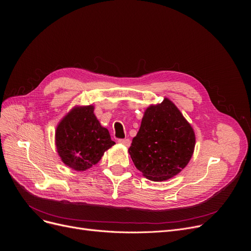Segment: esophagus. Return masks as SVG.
<instances>
[{
	"mask_svg": "<svg viewBox=\"0 0 251 251\" xmlns=\"http://www.w3.org/2000/svg\"><path fill=\"white\" fill-rule=\"evenodd\" d=\"M118 142L120 143V144L124 145L125 147H130V145H131V141L129 139H119Z\"/></svg>",
	"mask_w": 251,
	"mask_h": 251,
	"instance_id": "esophagus-1",
	"label": "esophagus"
}]
</instances>
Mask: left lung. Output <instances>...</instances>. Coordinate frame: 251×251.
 Wrapping results in <instances>:
<instances>
[{
	"label": "left lung",
	"instance_id": "1",
	"mask_svg": "<svg viewBox=\"0 0 251 251\" xmlns=\"http://www.w3.org/2000/svg\"><path fill=\"white\" fill-rule=\"evenodd\" d=\"M196 146L193 127L167 97L144 112L140 129L128 152L135 167L153 182H163L180 173Z\"/></svg>",
	"mask_w": 251,
	"mask_h": 251
}]
</instances>
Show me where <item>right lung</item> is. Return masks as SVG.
I'll use <instances>...</instances> for the list:
<instances>
[{
    "label": "right lung",
    "instance_id": "obj_1",
    "mask_svg": "<svg viewBox=\"0 0 251 251\" xmlns=\"http://www.w3.org/2000/svg\"><path fill=\"white\" fill-rule=\"evenodd\" d=\"M114 144L109 131L96 118L93 105L75 106L55 130V147L60 160L78 172L96 165Z\"/></svg>",
    "mask_w": 251,
    "mask_h": 251
}]
</instances>
